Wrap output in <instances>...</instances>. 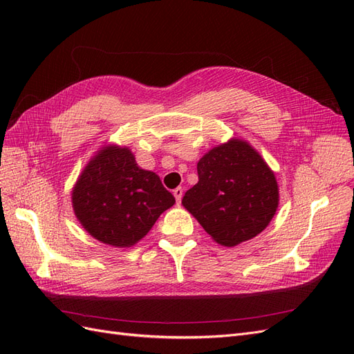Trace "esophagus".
Here are the masks:
<instances>
[{
    "label": "esophagus",
    "instance_id": "esophagus-1",
    "mask_svg": "<svg viewBox=\"0 0 354 354\" xmlns=\"http://www.w3.org/2000/svg\"><path fill=\"white\" fill-rule=\"evenodd\" d=\"M173 195H174L177 203H180V202H181V198H183V189H181V187L174 189V190H173Z\"/></svg>",
    "mask_w": 354,
    "mask_h": 354
}]
</instances>
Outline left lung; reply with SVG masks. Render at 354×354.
Instances as JSON below:
<instances>
[{
	"mask_svg": "<svg viewBox=\"0 0 354 354\" xmlns=\"http://www.w3.org/2000/svg\"><path fill=\"white\" fill-rule=\"evenodd\" d=\"M198 177L181 203L216 242L252 239L273 218L279 202L274 174L246 142L214 147L198 162Z\"/></svg>",
	"mask_w": 354,
	"mask_h": 354,
	"instance_id": "8db88e82",
	"label": "left lung"
}]
</instances>
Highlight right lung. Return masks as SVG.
Here are the masks:
<instances>
[{"label": "right lung", "instance_id": "obj_1", "mask_svg": "<svg viewBox=\"0 0 354 354\" xmlns=\"http://www.w3.org/2000/svg\"><path fill=\"white\" fill-rule=\"evenodd\" d=\"M174 202L155 173L142 169L127 147L118 146L95 155L72 192L75 216L84 229L120 248L140 241Z\"/></svg>", "mask_w": 354, "mask_h": 354}]
</instances>
